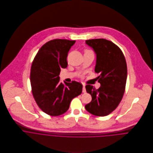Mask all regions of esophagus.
I'll use <instances>...</instances> for the list:
<instances>
[{
	"instance_id": "esophagus-1",
	"label": "esophagus",
	"mask_w": 153,
	"mask_h": 153,
	"mask_svg": "<svg viewBox=\"0 0 153 153\" xmlns=\"http://www.w3.org/2000/svg\"><path fill=\"white\" fill-rule=\"evenodd\" d=\"M82 92H83L84 93H85V92H86V89H85V85H83V88H82Z\"/></svg>"
}]
</instances>
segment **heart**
I'll return each mask as SVG.
<instances>
[{
  "label": "heart",
  "instance_id": "obj_1",
  "mask_svg": "<svg viewBox=\"0 0 153 153\" xmlns=\"http://www.w3.org/2000/svg\"><path fill=\"white\" fill-rule=\"evenodd\" d=\"M87 51H88V50H87L85 52H87Z\"/></svg>",
  "mask_w": 153,
  "mask_h": 153
}]
</instances>
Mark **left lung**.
Wrapping results in <instances>:
<instances>
[{
    "label": "left lung",
    "mask_w": 153,
    "mask_h": 153,
    "mask_svg": "<svg viewBox=\"0 0 153 153\" xmlns=\"http://www.w3.org/2000/svg\"><path fill=\"white\" fill-rule=\"evenodd\" d=\"M97 54L95 72L100 74L98 89L91 85L85 88L92 101L85 107L89 113L98 117L109 115L120 103L126 89L127 67L121 49L105 39L87 40Z\"/></svg>",
    "instance_id": "1"
}]
</instances>
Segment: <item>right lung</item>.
Listing matches in <instances>:
<instances>
[{"mask_svg":"<svg viewBox=\"0 0 153 153\" xmlns=\"http://www.w3.org/2000/svg\"><path fill=\"white\" fill-rule=\"evenodd\" d=\"M75 41L56 39L40 48L31 66L30 80L33 98L42 111L51 116L64 114L71 100L82 93V85L59 81L61 68L68 66V52Z\"/></svg>","mask_w":153,"mask_h":153,"instance_id":"right-lung-1","label":"right lung"}]
</instances>
